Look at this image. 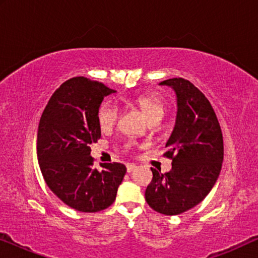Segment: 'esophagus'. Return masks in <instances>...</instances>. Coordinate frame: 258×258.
<instances>
[{
    "instance_id": "34e87169",
    "label": "esophagus",
    "mask_w": 258,
    "mask_h": 258,
    "mask_svg": "<svg viewBox=\"0 0 258 258\" xmlns=\"http://www.w3.org/2000/svg\"><path fill=\"white\" fill-rule=\"evenodd\" d=\"M136 168H137V167H136L135 164H126V171H128V172L134 171Z\"/></svg>"
}]
</instances>
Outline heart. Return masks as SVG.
<instances>
[{"label": "heart", "mask_w": 258, "mask_h": 258, "mask_svg": "<svg viewBox=\"0 0 258 258\" xmlns=\"http://www.w3.org/2000/svg\"><path fill=\"white\" fill-rule=\"evenodd\" d=\"M133 103L137 105L149 122L160 121L164 115V104L160 97L153 94L140 95L133 98ZM118 118V107L114 102L105 101L97 111V121L102 130H108L115 125Z\"/></svg>", "instance_id": "obj_1"}]
</instances>
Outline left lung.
Returning a JSON list of instances; mask_svg holds the SVG:
<instances>
[{
    "label": "left lung",
    "instance_id": "1",
    "mask_svg": "<svg viewBox=\"0 0 258 258\" xmlns=\"http://www.w3.org/2000/svg\"><path fill=\"white\" fill-rule=\"evenodd\" d=\"M160 86L170 87L177 100L164 154L172 167L165 174L151 168L146 201L157 213L178 215L202 202L216 183L223 163V136L210 102L191 82L176 77Z\"/></svg>",
    "mask_w": 258,
    "mask_h": 258
}]
</instances>
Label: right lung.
Wrapping results in <instances>:
<instances>
[{
	"label": "right lung",
	"instance_id": "right-lung-1",
	"mask_svg": "<svg viewBox=\"0 0 258 258\" xmlns=\"http://www.w3.org/2000/svg\"><path fill=\"white\" fill-rule=\"evenodd\" d=\"M116 93L86 77L66 81L52 94L41 116L37 160L47 185L62 202L82 213H97L116 199L126 168L122 163L94 167L90 144L101 137L97 111Z\"/></svg>",
	"mask_w": 258,
	"mask_h": 258
}]
</instances>
